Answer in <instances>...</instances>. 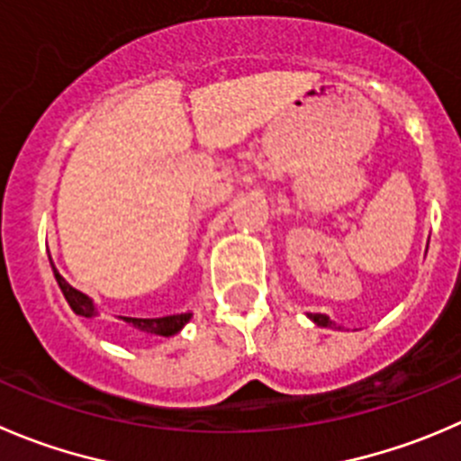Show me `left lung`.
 Wrapping results in <instances>:
<instances>
[{
    "mask_svg": "<svg viewBox=\"0 0 461 461\" xmlns=\"http://www.w3.org/2000/svg\"><path fill=\"white\" fill-rule=\"evenodd\" d=\"M308 320L312 324L321 326V329H339V326H335L333 320H329V315H321V312H308Z\"/></svg>",
    "mask_w": 461,
    "mask_h": 461,
    "instance_id": "left-lung-1",
    "label": "left lung"
}]
</instances>
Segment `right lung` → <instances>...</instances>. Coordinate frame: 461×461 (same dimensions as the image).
Wrapping results in <instances>:
<instances>
[{
	"label": "right lung",
	"mask_w": 461,
	"mask_h": 461,
	"mask_svg": "<svg viewBox=\"0 0 461 461\" xmlns=\"http://www.w3.org/2000/svg\"><path fill=\"white\" fill-rule=\"evenodd\" d=\"M49 263H51L53 276H56L58 285H60L62 294H65V299H67V303H69L71 311L80 317H96L98 311H96V303H94V299L89 297V294L76 290L71 284H67L65 276H62L60 272H58V267L53 266L51 257H49ZM191 317H194V312H176V315H167V317H122V320L128 321V324H132L135 329H140L141 333L171 338V335L180 333V330L185 329V324L191 320Z\"/></svg>",
	"instance_id": "1"
}]
</instances>
